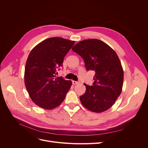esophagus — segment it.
I'll return each instance as SVG.
<instances>
[{
  "label": "esophagus",
  "mask_w": 148,
  "mask_h": 148,
  "mask_svg": "<svg viewBox=\"0 0 148 148\" xmlns=\"http://www.w3.org/2000/svg\"><path fill=\"white\" fill-rule=\"evenodd\" d=\"M73 84H79V82L73 80Z\"/></svg>",
  "instance_id": "esophagus-1"
}]
</instances>
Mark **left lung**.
I'll list each match as a JSON object with an SVG mask.
<instances>
[{"label": "left lung", "instance_id": "obj_1", "mask_svg": "<svg viewBox=\"0 0 148 148\" xmlns=\"http://www.w3.org/2000/svg\"><path fill=\"white\" fill-rule=\"evenodd\" d=\"M72 50L83 59L88 71H95L93 86L84 84L86 92L80 97L82 105L95 113L107 110L122 90L123 70L117 54L109 45L97 39L80 41Z\"/></svg>", "mask_w": 148, "mask_h": 148}]
</instances>
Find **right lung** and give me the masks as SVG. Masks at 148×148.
Here are the masks:
<instances>
[{
  "instance_id": "right-lung-1",
  "label": "right lung",
  "mask_w": 148,
  "mask_h": 148,
  "mask_svg": "<svg viewBox=\"0 0 148 148\" xmlns=\"http://www.w3.org/2000/svg\"><path fill=\"white\" fill-rule=\"evenodd\" d=\"M74 41L58 37L39 43L30 51L25 66V83L32 101L41 108L51 110L65 98L72 82L56 77Z\"/></svg>"
}]
</instances>
